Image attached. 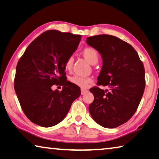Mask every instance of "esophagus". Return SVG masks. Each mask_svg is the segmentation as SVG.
Wrapping results in <instances>:
<instances>
[{
	"mask_svg": "<svg viewBox=\"0 0 159 159\" xmlns=\"http://www.w3.org/2000/svg\"><path fill=\"white\" fill-rule=\"evenodd\" d=\"M80 91H81V95H84L85 93H87V92H88V90H86V89H82L81 90H80Z\"/></svg>",
	"mask_w": 159,
	"mask_h": 159,
	"instance_id": "34e87169",
	"label": "esophagus"
}]
</instances>
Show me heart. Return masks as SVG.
Returning <instances> with one entry per match:
<instances>
[{
  "instance_id": "b5f03b06",
  "label": "heart",
  "mask_w": 159,
  "mask_h": 159,
  "mask_svg": "<svg viewBox=\"0 0 159 159\" xmlns=\"http://www.w3.org/2000/svg\"><path fill=\"white\" fill-rule=\"evenodd\" d=\"M82 54L90 64H96L98 61V51L93 47H86L82 51ZM74 57H69L65 62V69L66 70H70L71 69L73 64H74ZM70 81L75 85H78L82 89H86L90 84L93 82V79L90 77H85L79 75H75L74 76L70 77Z\"/></svg>"
}]
</instances>
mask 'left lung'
Returning a JSON list of instances; mask_svg holds the SVG:
<instances>
[{"label": "left lung", "instance_id": "8db88e82", "mask_svg": "<svg viewBox=\"0 0 159 159\" xmlns=\"http://www.w3.org/2000/svg\"><path fill=\"white\" fill-rule=\"evenodd\" d=\"M86 42L100 52L103 65L98 85L90 89L94 100L89 112L98 125L115 128L134 115L145 89V70L132 45L117 37L100 34L87 37Z\"/></svg>", "mask_w": 159, "mask_h": 159}]
</instances>
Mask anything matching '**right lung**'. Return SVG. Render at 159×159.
<instances>
[{
	"instance_id": "1",
	"label": "right lung",
	"mask_w": 159,
	"mask_h": 159,
	"mask_svg": "<svg viewBox=\"0 0 159 159\" xmlns=\"http://www.w3.org/2000/svg\"><path fill=\"white\" fill-rule=\"evenodd\" d=\"M80 39V34L48 30L30 43L19 59L15 91L22 111L34 124L44 127L57 125L80 95V88L67 81L65 72V62ZM53 84L63 89L52 91Z\"/></svg>"
}]
</instances>
